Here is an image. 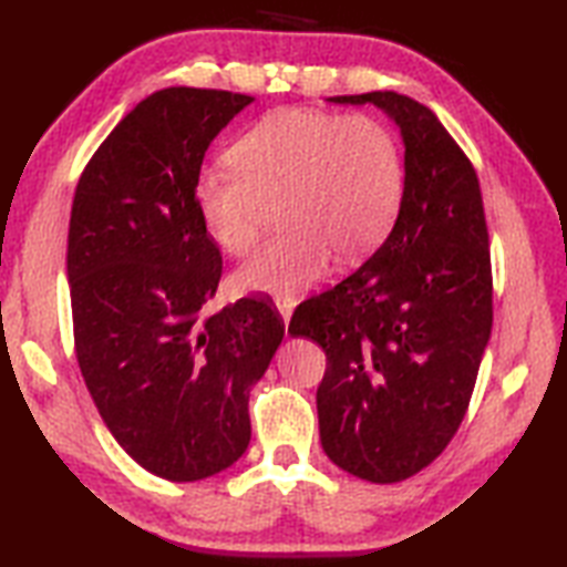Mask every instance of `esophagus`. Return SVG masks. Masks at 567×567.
Returning <instances> with one entry per match:
<instances>
[{"label":"esophagus","instance_id":"34e87169","mask_svg":"<svg viewBox=\"0 0 567 567\" xmlns=\"http://www.w3.org/2000/svg\"><path fill=\"white\" fill-rule=\"evenodd\" d=\"M277 311H280V317L285 321V327L290 323V317H292V307L290 302H285V299H277Z\"/></svg>","mask_w":567,"mask_h":567}]
</instances>
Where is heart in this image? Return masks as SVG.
<instances>
[{
	"mask_svg": "<svg viewBox=\"0 0 567 567\" xmlns=\"http://www.w3.org/2000/svg\"><path fill=\"white\" fill-rule=\"evenodd\" d=\"M228 171L195 179V207L212 244L244 256L275 204L280 238L240 265V292L295 299L315 285L336 252L365 258L388 236L404 189L402 151L368 114L280 110L228 148Z\"/></svg>",
	"mask_w": 567,
	"mask_h": 567,
	"instance_id": "obj_1",
	"label": "heart"
}]
</instances>
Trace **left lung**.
<instances>
[{"mask_svg":"<svg viewBox=\"0 0 567 567\" xmlns=\"http://www.w3.org/2000/svg\"><path fill=\"white\" fill-rule=\"evenodd\" d=\"M329 102L375 104L400 126L404 192L384 244L299 305L290 333L327 353L323 453L390 485L436 461L467 412L492 331L489 236L475 167L429 106L396 92Z\"/></svg>","mask_w":567,"mask_h":567,"instance_id":"obj_1","label":"left lung"}]
</instances>
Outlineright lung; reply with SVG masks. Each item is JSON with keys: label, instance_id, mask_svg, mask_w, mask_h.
<instances>
[{"label": "right lung", "instance_id": "right-lung-1", "mask_svg": "<svg viewBox=\"0 0 567 567\" xmlns=\"http://www.w3.org/2000/svg\"><path fill=\"white\" fill-rule=\"evenodd\" d=\"M252 97L167 87L138 102L84 167L68 231L75 353L118 445L148 473L195 483L250 441L248 394L285 336L268 299L204 315L221 280L195 179Z\"/></svg>", "mask_w": 567, "mask_h": 567}]
</instances>
